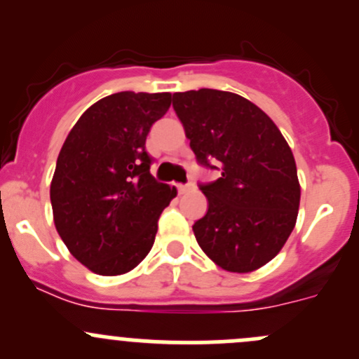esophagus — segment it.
I'll list each match as a JSON object with an SVG mask.
<instances>
[{
    "mask_svg": "<svg viewBox=\"0 0 359 359\" xmlns=\"http://www.w3.org/2000/svg\"><path fill=\"white\" fill-rule=\"evenodd\" d=\"M177 189H179L180 194L189 193V191L194 189V184L193 182H187V184H184V186H177Z\"/></svg>",
    "mask_w": 359,
    "mask_h": 359,
    "instance_id": "1",
    "label": "esophagus"
}]
</instances>
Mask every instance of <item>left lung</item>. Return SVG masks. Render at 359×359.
Instances as JSON below:
<instances>
[{"label": "left lung", "instance_id": "1", "mask_svg": "<svg viewBox=\"0 0 359 359\" xmlns=\"http://www.w3.org/2000/svg\"><path fill=\"white\" fill-rule=\"evenodd\" d=\"M173 109L198 163L222 172L200 186L208 210L193 226L198 245L231 273L266 266L287 243L299 213L290 146L273 119L238 93H173Z\"/></svg>", "mask_w": 359, "mask_h": 359}]
</instances>
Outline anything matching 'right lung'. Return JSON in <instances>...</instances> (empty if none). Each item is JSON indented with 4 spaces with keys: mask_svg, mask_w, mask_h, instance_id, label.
<instances>
[{
    "mask_svg": "<svg viewBox=\"0 0 359 359\" xmlns=\"http://www.w3.org/2000/svg\"><path fill=\"white\" fill-rule=\"evenodd\" d=\"M172 93L119 92L90 106L69 132L50 186L53 222L76 260L100 276L139 266L175 187L151 175L146 139Z\"/></svg>",
    "mask_w": 359,
    "mask_h": 359,
    "instance_id": "1",
    "label": "right lung"
}]
</instances>
